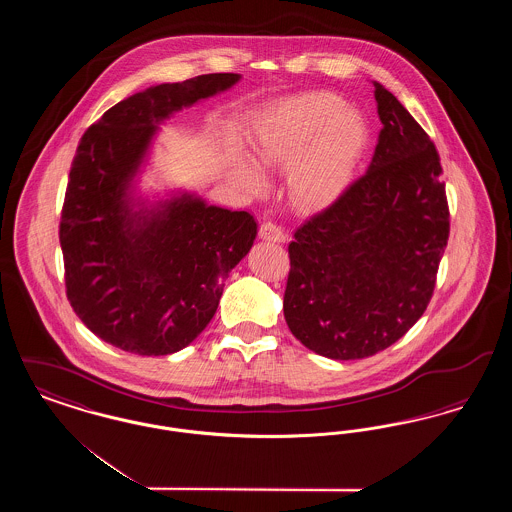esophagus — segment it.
<instances>
[{"label": "esophagus", "instance_id": "obj_1", "mask_svg": "<svg viewBox=\"0 0 512 512\" xmlns=\"http://www.w3.org/2000/svg\"><path fill=\"white\" fill-rule=\"evenodd\" d=\"M259 238L265 240V242H276V244L286 242L284 230L278 224H274V222H263L259 226Z\"/></svg>", "mask_w": 512, "mask_h": 512}]
</instances>
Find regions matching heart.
<instances>
[{
    "label": "heart",
    "instance_id": "1",
    "mask_svg": "<svg viewBox=\"0 0 512 512\" xmlns=\"http://www.w3.org/2000/svg\"><path fill=\"white\" fill-rule=\"evenodd\" d=\"M359 113L332 94L286 99L253 124L249 147L259 171L290 169L293 203L313 209L345 188L366 147ZM228 176L249 192L263 190L261 174L242 159L228 161Z\"/></svg>",
    "mask_w": 512,
    "mask_h": 512
}]
</instances>
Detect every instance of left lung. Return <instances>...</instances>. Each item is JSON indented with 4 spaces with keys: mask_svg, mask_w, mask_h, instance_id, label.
Listing matches in <instances>:
<instances>
[{
    "mask_svg": "<svg viewBox=\"0 0 512 512\" xmlns=\"http://www.w3.org/2000/svg\"><path fill=\"white\" fill-rule=\"evenodd\" d=\"M382 130L365 174L295 232L284 317L307 349L370 357L424 315L449 238L439 155L380 82Z\"/></svg>",
    "mask_w": 512,
    "mask_h": 512,
    "instance_id": "8db88e82",
    "label": "left lung"
}]
</instances>
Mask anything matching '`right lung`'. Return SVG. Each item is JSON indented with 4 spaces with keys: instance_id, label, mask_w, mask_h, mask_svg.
<instances>
[{
    "instance_id": "obj_1",
    "label": "right lung",
    "mask_w": 512,
    "mask_h": 512,
    "mask_svg": "<svg viewBox=\"0 0 512 512\" xmlns=\"http://www.w3.org/2000/svg\"><path fill=\"white\" fill-rule=\"evenodd\" d=\"M242 74H201L122 99L82 136L61 213L67 297L103 341L171 355L205 330L224 280L249 253L257 222L188 190L140 192L161 124L219 96Z\"/></svg>"
}]
</instances>
